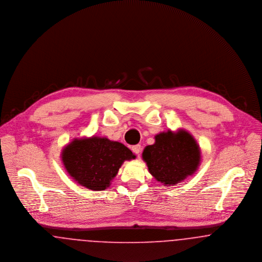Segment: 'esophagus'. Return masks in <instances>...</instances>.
<instances>
[{
	"label": "esophagus",
	"instance_id": "1",
	"mask_svg": "<svg viewBox=\"0 0 262 262\" xmlns=\"http://www.w3.org/2000/svg\"><path fill=\"white\" fill-rule=\"evenodd\" d=\"M132 151H134V152L137 155L138 157H140V154H141V151H142L141 145H134V146L132 147Z\"/></svg>",
	"mask_w": 262,
	"mask_h": 262
}]
</instances>
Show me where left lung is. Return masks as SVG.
<instances>
[{
	"instance_id": "1",
	"label": "left lung",
	"mask_w": 262,
	"mask_h": 262,
	"mask_svg": "<svg viewBox=\"0 0 262 262\" xmlns=\"http://www.w3.org/2000/svg\"><path fill=\"white\" fill-rule=\"evenodd\" d=\"M155 138V144L143 151L151 176L165 185L179 183L191 176L200 162L199 146L192 136L181 130L167 131Z\"/></svg>"
}]
</instances>
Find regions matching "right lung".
<instances>
[{
    "label": "right lung",
    "mask_w": 262,
    "mask_h": 262,
    "mask_svg": "<svg viewBox=\"0 0 262 262\" xmlns=\"http://www.w3.org/2000/svg\"><path fill=\"white\" fill-rule=\"evenodd\" d=\"M132 159L135 156L123 144L106 138L76 139L62 152L70 176L95 191L108 187L123 162Z\"/></svg>",
    "instance_id": "1"
}]
</instances>
